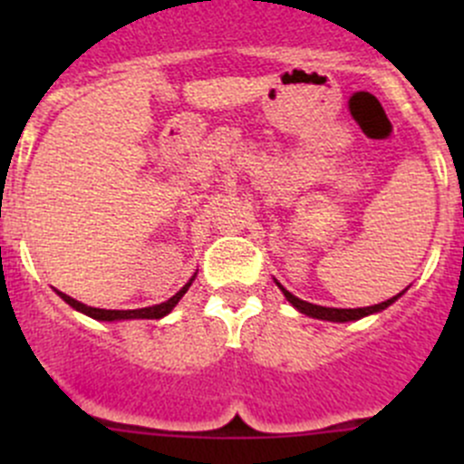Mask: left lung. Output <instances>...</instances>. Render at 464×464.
I'll use <instances>...</instances> for the list:
<instances>
[{
  "instance_id": "obj_1",
  "label": "left lung",
  "mask_w": 464,
  "mask_h": 464,
  "mask_svg": "<svg viewBox=\"0 0 464 464\" xmlns=\"http://www.w3.org/2000/svg\"><path fill=\"white\" fill-rule=\"evenodd\" d=\"M276 285H278V287L283 289L285 298H287V301L292 303V305L296 307L298 312H303V314L312 316V319H321V321H336V323L359 321V319H363V316H368V314H375V312L386 310V307L391 305V303H395L397 298L401 296V294H397V296L388 298V301L379 303V305H371V307H357V310H336V307H321V305H314V303L301 301V298L294 296L292 292H287V289H285L283 285H280V283H276Z\"/></svg>"
}]
</instances>
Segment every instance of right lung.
Returning a JSON list of instances; mask_svg holds the SVG:
<instances>
[{
	"instance_id": "1",
	"label": "right lung",
	"mask_w": 464,
	"mask_h": 464,
	"mask_svg": "<svg viewBox=\"0 0 464 464\" xmlns=\"http://www.w3.org/2000/svg\"><path fill=\"white\" fill-rule=\"evenodd\" d=\"M193 280H195V276H193V278H190V283H193ZM190 283H188V285H184V287H181L179 292L175 294V296H172V298H168L166 303H159V305H152V307H141V310H101V307H89V305H85V303L76 301V298L67 296V294H63V292H58V294H60V298H63L64 303H69V305L73 307V310L82 312V314L92 316V319H96V321H121V319H161V316H166L168 312H170L172 307H175L177 303H179V298L184 296L186 292H188Z\"/></svg>"
}]
</instances>
